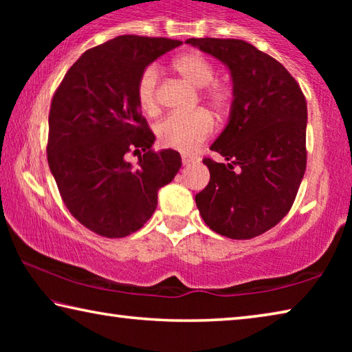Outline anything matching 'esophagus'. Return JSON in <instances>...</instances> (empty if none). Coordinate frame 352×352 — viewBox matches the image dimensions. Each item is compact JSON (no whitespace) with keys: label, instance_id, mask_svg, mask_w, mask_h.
I'll list each match as a JSON object with an SVG mask.
<instances>
[{"label":"esophagus","instance_id":"obj_1","mask_svg":"<svg viewBox=\"0 0 352 352\" xmlns=\"http://www.w3.org/2000/svg\"><path fill=\"white\" fill-rule=\"evenodd\" d=\"M195 162V160L192 158V157H188V155H183L182 157V163H183V166H190Z\"/></svg>","mask_w":352,"mask_h":352}]
</instances>
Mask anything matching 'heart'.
I'll return each mask as SVG.
<instances>
[{"instance_id":"1","label":"heart","mask_w":352,"mask_h":352,"mask_svg":"<svg viewBox=\"0 0 352 352\" xmlns=\"http://www.w3.org/2000/svg\"><path fill=\"white\" fill-rule=\"evenodd\" d=\"M172 69L189 85L200 90V99L216 116H223L230 110L233 91L226 83L212 82L216 76L212 63L197 52H186L172 62ZM138 104L147 115H157L158 102V69L147 68L138 80ZM212 132V119L205 111L189 115H170L155 129L160 144L174 151L190 153Z\"/></svg>"}]
</instances>
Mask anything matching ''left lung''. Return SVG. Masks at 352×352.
I'll list each match as a JSON object with an SVG mask.
<instances>
[{
	"instance_id": "left-lung-1",
	"label": "left lung",
	"mask_w": 352,
	"mask_h": 352,
	"mask_svg": "<svg viewBox=\"0 0 352 352\" xmlns=\"http://www.w3.org/2000/svg\"><path fill=\"white\" fill-rule=\"evenodd\" d=\"M222 62L233 82L228 122L210 147V183L195 195L201 219L230 239H252L294 205L306 170L307 105L281 63L236 38H188Z\"/></svg>"
}]
</instances>
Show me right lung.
Wrapping results in <instances>:
<instances>
[{
  "instance_id": "obj_1",
  "label": "right lung",
  "mask_w": 352,
  "mask_h": 352,
  "mask_svg": "<svg viewBox=\"0 0 352 352\" xmlns=\"http://www.w3.org/2000/svg\"><path fill=\"white\" fill-rule=\"evenodd\" d=\"M180 45L119 35L83 52L52 98L47 164L69 212L100 236L138 231L182 168L178 152L152 148L136 94L148 65ZM132 150L145 152L136 166L125 160Z\"/></svg>"
}]
</instances>
